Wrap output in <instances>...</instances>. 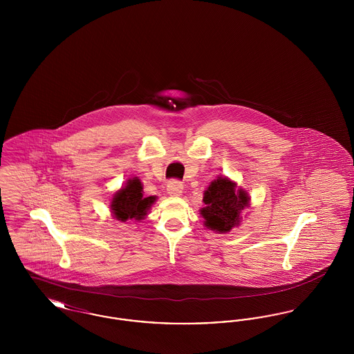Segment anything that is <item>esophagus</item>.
<instances>
[{"instance_id": "1", "label": "esophagus", "mask_w": 354, "mask_h": 354, "mask_svg": "<svg viewBox=\"0 0 354 354\" xmlns=\"http://www.w3.org/2000/svg\"><path fill=\"white\" fill-rule=\"evenodd\" d=\"M183 192V185L180 182L172 180L167 185V194L171 196H180Z\"/></svg>"}]
</instances>
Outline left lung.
I'll return each instance as SVG.
<instances>
[{"label":"left lung","instance_id":"obj_1","mask_svg":"<svg viewBox=\"0 0 354 354\" xmlns=\"http://www.w3.org/2000/svg\"><path fill=\"white\" fill-rule=\"evenodd\" d=\"M203 203L201 215L204 227L218 234H228L241 224V212L251 205V198L230 178L218 176L204 191Z\"/></svg>","mask_w":354,"mask_h":354}]
</instances>
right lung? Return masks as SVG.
I'll return each mask as SVG.
<instances>
[{
    "mask_svg": "<svg viewBox=\"0 0 354 354\" xmlns=\"http://www.w3.org/2000/svg\"><path fill=\"white\" fill-rule=\"evenodd\" d=\"M156 199V196H145L143 185L138 176L130 178L113 195L110 202L111 215L119 221H140L146 219Z\"/></svg>",
    "mask_w": 354,
    "mask_h": 354,
    "instance_id": "1",
    "label": "right lung"
}]
</instances>
